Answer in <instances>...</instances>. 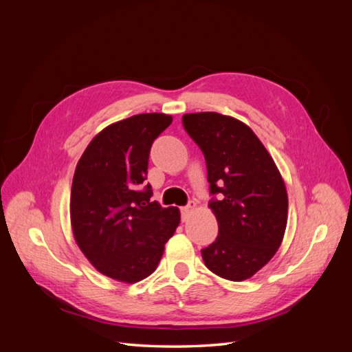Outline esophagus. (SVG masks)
Here are the masks:
<instances>
[{
	"label": "esophagus",
	"mask_w": 352,
	"mask_h": 352,
	"mask_svg": "<svg viewBox=\"0 0 352 352\" xmlns=\"http://www.w3.org/2000/svg\"><path fill=\"white\" fill-rule=\"evenodd\" d=\"M195 210V202H189L188 206H185V207H182L180 208V212H182V220L185 221V220H188L189 219V216L192 214V211Z\"/></svg>",
	"instance_id": "esophagus-1"
}]
</instances>
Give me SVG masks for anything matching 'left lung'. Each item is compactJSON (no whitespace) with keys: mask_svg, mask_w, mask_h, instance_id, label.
I'll use <instances>...</instances> for the list:
<instances>
[{"mask_svg":"<svg viewBox=\"0 0 352 352\" xmlns=\"http://www.w3.org/2000/svg\"><path fill=\"white\" fill-rule=\"evenodd\" d=\"M207 163L210 201L219 225L216 241L201 251L207 269L223 279H250L283 241L287 194L272 155L251 127L214 111L182 117Z\"/></svg>","mask_w":352,"mask_h":352,"instance_id":"8db88e82","label":"left lung"}]
</instances>
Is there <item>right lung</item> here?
I'll use <instances>...</instances> for the list:
<instances>
[{
	"label": "right lung",
	"instance_id": "1",
	"mask_svg": "<svg viewBox=\"0 0 352 352\" xmlns=\"http://www.w3.org/2000/svg\"><path fill=\"white\" fill-rule=\"evenodd\" d=\"M163 113L136 114L102 129L74 170L70 221L74 241L104 276L123 283L148 278L180 223L144 186L155 138L172 123Z\"/></svg>",
	"mask_w": 352,
	"mask_h": 352
}]
</instances>
